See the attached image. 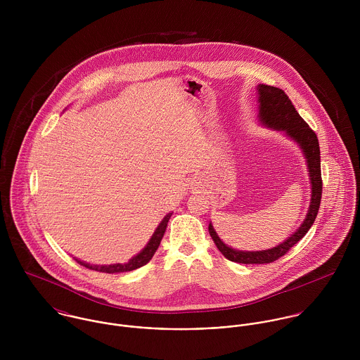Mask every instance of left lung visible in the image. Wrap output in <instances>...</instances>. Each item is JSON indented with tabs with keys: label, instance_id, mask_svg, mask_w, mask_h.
<instances>
[{
	"label": "left lung",
	"instance_id": "left-lung-1",
	"mask_svg": "<svg viewBox=\"0 0 360 360\" xmlns=\"http://www.w3.org/2000/svg\"><path fill=\"white\" fill-rule=\"evenodd\" d=\"M259 117L260 120L273 129L285 131L290 137H292L297 143H300L308 162L309 176L311 181V202L309 206L308 214L301 227L283 244L267 250L257 252H243L229 248L216 234L212 224H209V234L214 241L217 250L224 255L226 259L244 264H260V263H271L281 257H284L298 241L304 238V236L311 227L321 201L323 193V180H321V169H320V147L316 133L309 127L308 123L300 116L295 106L288 98V96L277 87L259 84Z\"/></svg>",
	"mask_w": 360,
	"mask_h": 360
}]
</instances>
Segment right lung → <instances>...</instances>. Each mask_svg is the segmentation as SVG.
Listing matches in <instances>:
<instances>
[{"instance_id": "obj_1", "label": "right lung", "mask_w": 360, "mask_h": 360, "mask_svg": "<svg viewBox=\"0 0 360 360\" xmlns=\"http://www.w3.org/2000/svg\"><path fill=\"white\" fill-rule=\"evenodd\" d=\"M170 216H172V213H169V214L165 216V219H163V220L160 221V224L158 226V229H156L153 238L150 240V243L147 244V247H146L137 257H133L129 263H124V264L117 263V264H109V266H93V264L84 263V262L77 260V259H76V262H77L79 264L87 267V269L97 270V271H103V273H122V271H131V270H136V269H139V267L147 264V263L153 259V257H154V254L156 252V250H158L160 241H162V237H163V234H165V231H166L167 221H169Z\"/></svg>"}]
</instances>
